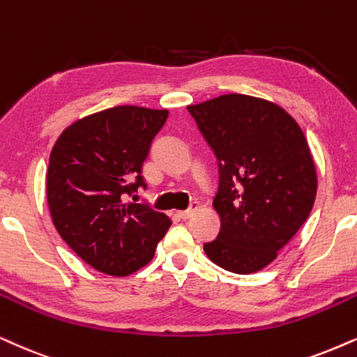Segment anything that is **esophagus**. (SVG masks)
<instances>
[{
	"label": "esophagus",
	"instance_id": "34e87169",
	"mask_svg": "<svg viewBox=\"0 0 357 357\" xmlns=\"http://www.w3.org/2000/svg\"><path fill=\"white\" fill-rule=\"evenodd\" d=\"M196 211H197V204H191V207H189V209H186V211H178V218L186 220V219L191 218V215Z\"/></svg>",
	"mask_w": 357,
	"mask_h": 357
}]
</instances>
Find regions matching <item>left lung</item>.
<instances>
[{
	"mask_svg": "<svg viewBox=\"0 0 357 357\" xmlns=\"http://www.w3.org/2000/svg\"><path fill=\"white\" fill-rule=\"evenodd\" d=\"M219 161L215 241L204 252L220 268L254 273L277 259L308 219L318 189L303 130L265 98L225 93L188 105Z\"/></svg>",
	"mask_w": 357,
	"mask_h": 357,
	"instance_id": "obj_1",
	"label": "left lung"
}]
</instances>
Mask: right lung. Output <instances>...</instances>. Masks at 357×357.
Instances as JSON below:
<instances>
[{
  "mask_svg": "<svg viewBox=\"0 0 357 357\" xmlns=\"http://www.w3.org/2000/svg\"><path fill=\"white\" fill-rule=\"evenodd\" d=\"M168 110L120 105L67 126L47 168V204L67 245L90 267L126 277L145 267L169 229L163 212L126 194L145 188L142 166Z\"/></svg>",
  "mask_w": 357,
  "mask_h": 357,
  "instance_id": "add662e5",
  "label": "right lung"
}]
</instances>
